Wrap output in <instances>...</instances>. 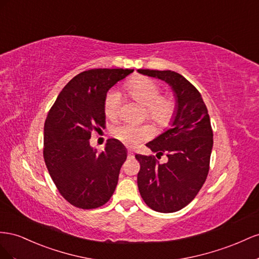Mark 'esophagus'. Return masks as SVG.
Returning a JSON list of instances; mask_svg holds the SVG:
<instances>
[{
	"label": "esophagus",
	"mask_w": 259,
	"mask_h": 259,
	"mask_svg": "<svg viewBox=\"0 0 259 259\" xmlns=\"http://www.w3.org/2000/svg\"><path fill=\"white\" fill-rule=\"evenodd\" d=\"M128 156L131 157V158L135 157V154H134V152H132L131 150H128Z\"/></svg>",
	"instance_id": "obj_1"
}]
</instances>
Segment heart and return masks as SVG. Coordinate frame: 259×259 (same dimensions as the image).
I'll list each match as a JSON object with an SVG mask.
<instances>
[{
  "mask_svg": "<svg viewBox=\"0 0 259 259\" xmlns=\"http://www.w3.org/2000/svg\"><path fill=\"white\" fill-rule=\"evenodd\" d=\"M129 93L140 104L146 107V115L151 120L160 127H166L176 114V102L168 97H160V88L149 78H138L131 81L128 85ZM121 106V97L119 91L110 90L104 100V113L116 119L119 116ZM113 137L128 146H138L142 142L150 140L154 130L150 124L121 123L112 129Z\"/></svg>",
  "mask_w": 259,
  "mask_h": 259,
  "instance_id": "b5f03b06",
  "label": "heart"
}]
</instances>
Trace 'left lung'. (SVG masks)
<instances>
[{"instance_id":"left-lung-1","label":"left lung","mask_w":259,"mask_h":259,"mask_svg":"<svg viewBox=\"0 0 259 259\" xmlns=\"http://www.w3.org/2000/svg\"><path fill=\"white\" fill-rule=\"evenodd\" d=\"M142 75L160 79L171 88L176 114L171 128L146 143L168 161L159 164L154 156L137 154L140 161L138 188L143 201L155 211L175 212L186 207L207 178L212 150L209 115L196 88L171 70L138 69Z\"/></svg>"}]
</instances>
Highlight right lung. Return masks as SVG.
I'll return each mask as SVG.
<instances>
[{"instance_id": "obj_1", "label": "right lung", "mask_w": 259, "mask_h": 259, "mask_svg": "<svg viewBox=\"0 0 259 259\" xmlns=\"http://www.w3.org/2000/svg\"><path fill=\"white\" fill-rule=\"evenodd\" d=\"M134 69H90L64 87L44 123L43 157L62 196L82 209L98 208L112 197L127 149L108 139L102 153L90 145L91 132L104 127L108 90Z\"/></svg>"}]
</instances>
